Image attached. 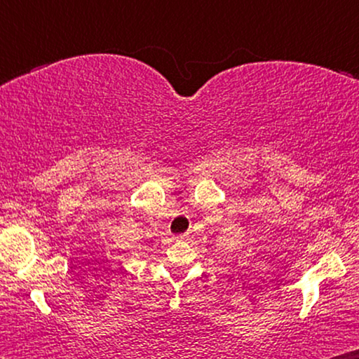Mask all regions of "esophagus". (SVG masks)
<instances>
[{"instance_id": "34e87169", "label": "esophagus", "mask_w": 359, "mask_h": 359, "mask_svg": "<svg viewBox=\"0 0 359 359\" xmlns=\"http://www.w3.org/2000/svg\"><path fill=\"white\" fill-rule=\"evenodd\" d=\"M176 240H180V242H184V240H188V235L184 233V235H178V237H175Z\"/></svg>"}]
</instances>
